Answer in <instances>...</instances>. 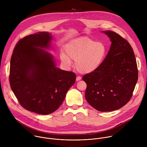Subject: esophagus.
Wrapping results in <instances>:
<instances>
[{
    "instance_id": "1",
    "label": "esophagus",
    "mask_w": 147,
    "mask_h": 147,
    "mask_svg": "<svg viewBox=\"0 0 147 147\" xmlns=\"http://www.w3.org/2000/svg\"><path fill=\"white\" fill-rule=\"evenodd\" d=\"M82 79V78L81 77H80V76H78V77H76V80L77 81V82H78V81H79V80H80Z\"/></svg>"
}]
</instances>
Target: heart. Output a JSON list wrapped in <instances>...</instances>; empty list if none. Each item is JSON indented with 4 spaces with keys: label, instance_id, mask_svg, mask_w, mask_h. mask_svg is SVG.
Wrapping results in <instances>:
<instances>
[{
    "label": "heart",
    "instance_id": "obj_1",
    "mask_svg": "<svg viewBox=\"0 0 147 147\" xmlns=\"http://www.w3.org/2000/svg\"><path fill=\"white\" fill-rule=\"evenodd\" d=\"M67 55L61 52L62 62L69 67L71 59L76 61L75 68L83 74H88L97 70L104 63L107 49L104 43L96 42L88 37L75 39L65 46Z\"/></svg>",
    "mask_w": 147,
    "mask_h": 147
}]
</instances>
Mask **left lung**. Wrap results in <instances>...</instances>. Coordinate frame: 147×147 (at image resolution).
<instances>
[{"label": "left lung", "instance_id": "left-lung-1", "mask_svg": "<svg viewBox=\"0 0 147 147\" xmlns=\"http://www.w3.org/2000/svg\"><path fill=\"white\" fill-rule=\"evenodd\" d=\"M111 42L101 66L85 75V97L97 110L102 112L118 110L130 100L138 79L134 51L129 43L117 33L102 31Z\"/></svg>", "mask_w": 147, "mask_h": 147}]
</instances>
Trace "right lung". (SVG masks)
<instances>
[{
	"label": "right lung",
	"instance_id": "right-lung-1",
	"mask_svg": "<svg viewBox=\"0 0 147 147\" xmlns=\"http://www.w3.org/2000/svg\"><path fill=\"white\" fill-rule=\"evenodd\" d=\"M47 32L30 34L16 44L10 63L9 83L20 105L28 111L47 115L62 105L76 75L56 65Z\"/></svg>",
	"mask_w": 147,
	"mask_h": 147
}]
</instances>
